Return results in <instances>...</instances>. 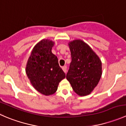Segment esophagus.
I'll use <instances>...</instances> for the list:
<instances>
[{
    "mask_svg": "<svg viewBox=\"0 0 126 126\" xmlns=\"http://www.w3.org/2000/svg\"><path fill=\"white\" fill-rule=\"evenodd\" d=\"M62 69L63 70V71L64 72V73H66L67 72V66H64L62 67Z\"/></svg>",
    "mask_w": 126,
    "mask_h": 126,
    "instance_id": "esophagus-1",
    "label": "esophagus"
}]
</instances>
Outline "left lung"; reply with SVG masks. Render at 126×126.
I'll return each instance as SVG.
<instances>
[{
	"mask_svg": "<svg viewBox=\"0 0 126 126\" xmlns=\"http://www.w3.org/2000/svg\"><path fill=\"white\" fill-rule=\"evenodd\" d=\"M71 62L66 79L74 91L80 96L89 95L102 76V62L87 44L75 40L69 44Z\"/></svg>",
	"mask_w": 126,
	"mask_h": 126,
	"instance_id": "left-lung-1",
	"label": "left lung"
}]
</instances>
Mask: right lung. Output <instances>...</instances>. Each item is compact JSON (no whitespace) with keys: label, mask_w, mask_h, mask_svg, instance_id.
Listing matches in <instances>:
<instances>
[{"label":"right lung","mask_w":126,"mask_h":126,"mask_svg":"<svg viewBox=\"0 0 126 126\" xmlns=\"http://www.w3.org/2000/svg\"><path fill=\"white\" fill-rule=\"evenodd\" d=\"M53 45V42L47 39L39 42L34 47L26 68L32 86L45 95L54 94L60 82L66 77L57 56L52 52Z\"/></svg>","instance_id":"1"}]
</instances>
